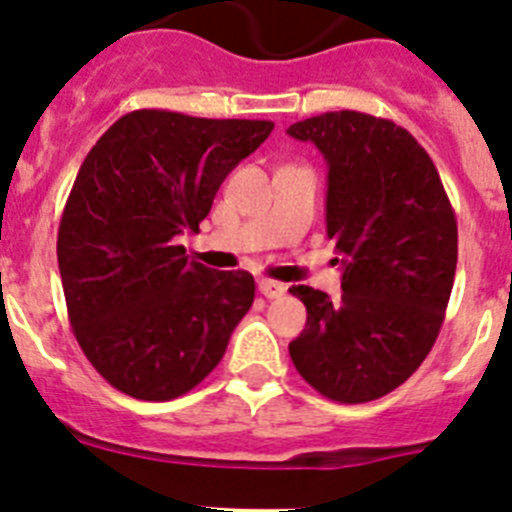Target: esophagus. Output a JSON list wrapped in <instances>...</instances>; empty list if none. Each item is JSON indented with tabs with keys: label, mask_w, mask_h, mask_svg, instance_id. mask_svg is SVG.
I'll list each match as a JSON object with an SVG mask.
<instances>
[{
	"label": "esophagus",
	"mask_w": 512,
	"mask_h": 512,
	"mask_svg": "<svg viewBox=\"0 0 512 512\" xmlns=\"http://www.w3.org/2000/svg\"><path fill=\"white\" fill-rule=\"evenodd\" d=\"M259 292L264 297H269V300H274V297H282L287 292V287L282 282H274V279H259Z\"/></svg>",
	"instance_id": "34e87169"
}]
</instances>
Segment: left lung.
<instances>
[{"label":"left lung","instance_id":"1","mask_svg":"<svg viewBox=\"0 0 512 512\" xmlns=\"http://www.w3.org/2000/svg\"><path fill=\"white\" fill-rule=\"evenodd\" d=\"M328 164L325 225L341 256V300L300 284L307 307L289 356L328 400L400 387L438 338L456 274V217L431 156L392 120L341 110L289 125ZM338 261V259H336Z\"/></svg>","mask_w":512,"mask_h":512}]
</instances>
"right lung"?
I'll return each mask as SVG.
<instances>
[{
  "mask_svg": "<svg viewBox=\"0 0 512 512\" xmlns=\"http://www.w3.org/2000/svg\"><path fill=\"white\" fill-rule=\"evenodd\" d=\"M269 120L122 115L87 153L58 228V269L81 351L135 400L184 395L220 364L251 310L248 271L189 261L225 176L269 138Z\"/></svg>",
  "mask_w": 512,
  "mask_h": 512,
  "instance_id": "1",
  "label": "right lung"
}]
</instances>
